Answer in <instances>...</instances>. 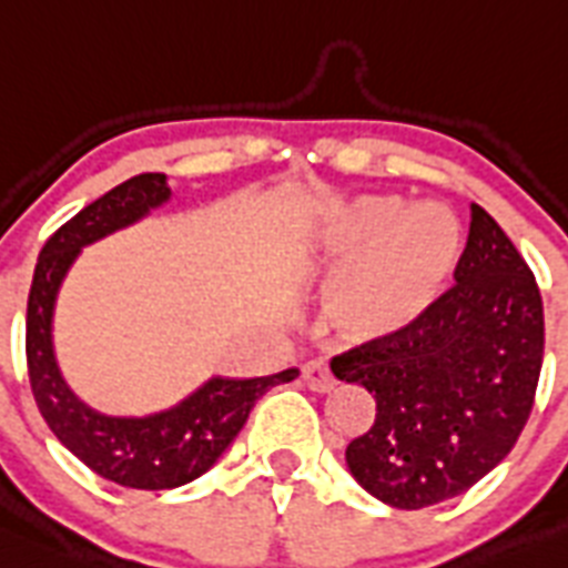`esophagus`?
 Returning a JSON list of instances; mask_svg holds the SVG:
<instances>
[{
    "mask_svg": "<svg viewBox=\"0 0 568 568\" xmlns=\"http://www.w3.org/2000/svg\"><path fill=\"white\" fill-rule=\"evenodd\" d=\"M303 379H305V386L317 394H325L334 388V374H332V368L325 366L323 359H312V363H305Z\"/></svg>",
    "mask_w": 568,
    "mask_h": 568,
    "instance_id": "1",
    "label": "esophagus"
}]
</instances>
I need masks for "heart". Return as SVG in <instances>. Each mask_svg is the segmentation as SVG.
Masks as SVG:
<instances>
[{
  "label": "heart",
  "instance_id": "1",
  "mask_svg": "<svg viewBox=\"0 0 568 568\" xmlns=\"http://www.w3.org/2000/svg\"><path fill=\"white\" fill-rule=\"evenodd\" d=\"M463 254L457 216L394 194L339 200L291 245V263L334 277L325 314L345 339L394 343L443 303Z\"/></svg>",
  "mask_w": 568,
  "mask_h": 568
}]
</instances>
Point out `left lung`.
I'll return each mask as SVG.
<instances>
[{
    "label": "left lung",
    "mask_w": 568,
    "mask_h": 568,
    "mask_svg": "<svg viewBox=\"0 0 568 568\" xmlns=\"http://www.w3.org/2000/svg\"><path fill=\"white\" fill-rule=\"evenodd\" d=\"M455 280L414 334L332 359L334 377L377 403L372 428L345 446V466L394 509L471 489L509 455L535 400L544 300L506 231L475 202Z\"/></svg>",
    "instance_id": "1"
}]
</instances>
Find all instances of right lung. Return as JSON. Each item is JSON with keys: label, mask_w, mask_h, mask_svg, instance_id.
<instances>
[{"label": "right lung", "mask_w": 568, "mask_h": 568, "mask_svg": "<svg viewBox=\"0 0 568 568\" xmlns=\"http://www.w3.org/2000/svg\"><path fill=\"white\" fill-rule=\"evenodd\" d=\"M171 200L165 174H140L68 220L42 248L28 297V374L48 428L73 457L125 489H176L205 475L248 420L268 388L291 383L297 368L268 377H209L180 403L142 417H116L88 406L59 368L53 312L82 248L145 220Z\"/></svg>", "instance_id": "right-lung-1"}]
</instances>
